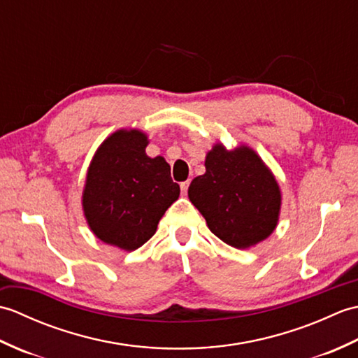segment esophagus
<instances>
[{
    "instance_id": "34e87169",
    "label": "esophagus",
    "mask_w": 358,
    "mask_h": 358,
    "mask_svg": "<svg viewBox=\"0 0 358 358\" xmlns=\"http://www.w3.org/2000/svg\"><path fill=\"white\" fill-rule=\"evenodd\" d=\"M189 185H191V180H186V181H183V183L180 185V187H181V192L186 194V192H187V187H189Z\"/></svg>"
}]
</instances>
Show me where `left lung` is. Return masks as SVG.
<instances>
[{
    "label": "left lung",
    "mask_w": 358,
    "mask_h": 358,
    "mask_svg": "<svg viewBox=\"0 0 358 358\" xmlns=\"http://www.w3.org/2000/svg\"><path fill=\"white\" fill-rule=\"evenodd\" d=\"M206 172L192 180L189 200L210 232L237 249H249L275 231L281 191L257 152L240 144L227 150L215 143L204 159Z\"/></svg>",
    "instance_id": "left-lung-1"
}]
</instances>
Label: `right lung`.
<instances>
[{"instance_id": "right-lung-1", "label": "right lung", "mask_w": 358, "mask_h": 358, "mask_svg": "<svg viewBox=\"0 0 358 358\" xmlns=\"http://www.w3.org/2000/svg\"><path fill=\"white\" fill-rule=\"evenodd\" d=\"M148 135L140 129L110 134L92 157L83 189V212L96 238L131 250L155 234L159 220L178 200L163 157L146 154Z\"/></svg>"}]
</instances>
